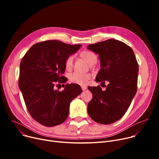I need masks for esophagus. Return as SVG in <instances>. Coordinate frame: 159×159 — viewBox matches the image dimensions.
Listing matches in <instances>:
<instances>
[{"mask_svg":"<svg viewBox=\"0 0 159 159\" xmlns=\"http://www.w3.org/2000/svg\"><path fill=\"white\" fill-rule=\"evenodd\" d=\"M81 88H82V91H84V90H86V89H87V87H86V86H81Z\"/></svg>","mask_w":159,"mask_h":159,"instance_id":"1","label":"esophagus"}]
</instances>
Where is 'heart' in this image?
Returning a JSON list of instances; mask_svg holds the SVG:
<instances>
[{"instance_id": "1", "label": "heart", "mask_w": 159, "mask_h": 159, "mask_svg": "<svg viewBox=\"0 0 159 159\" xmlns=\"http://www.w3.org/2000/svg\"><path fill=\"white\" fill-rule=\"evenodd\" d=\"M80 56L89 64L96 63L97 61V56L91 52L84 51L80 53ZM74 57L73 55H70L66 58L64 62V66L66 70H71L73 67ZM91 75L89 73H79L74 72L71 73L69 76L70 80L79 85H86L88 82L89 80L91 79Z\"/></svg>"}]
</instances>
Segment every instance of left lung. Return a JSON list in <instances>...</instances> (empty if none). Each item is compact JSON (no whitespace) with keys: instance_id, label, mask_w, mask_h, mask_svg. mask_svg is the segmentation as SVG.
Instances as JSON below:
<instances>
[{"instance_id":"obj_1","label":"left lung","mask_w":159,"mask_h":159,"mask_svg":"<svg viewBox=\"0 0 159 159\" xmlns=\"http://www.w3.org/2000/svg\"><path fill=\"white\" fill-rule=\"evenodd\" d=\"M87 48L101 61L96 82H109L105 91L99 86L88 87L93 97L88 112L94 121L110 124L122 117L136 94L139 64L133 49L120 40L108 39Z\"/></svg>"}]
</instances>
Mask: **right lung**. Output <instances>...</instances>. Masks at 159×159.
I'll return each mask as SVG.
<instances>
[{"mask_svg":"<svg viewBox=\"0 0 159 159\" xmlns=\"http://www.w3.org/2000/svg\"><path fill=\"white\" fill-rule=\"evenodd\" d=\"M80 44L47 40L32 46L20 64L19 86L31 117L40 124L53 127L68 118L70 102L82 93L77 84H64L62 91L56 83H66V58L76 52Z\"/></svg>","mask_w":159,"mask_h":159,"instance_id":"1","label":"right lung"}]
</instances>
